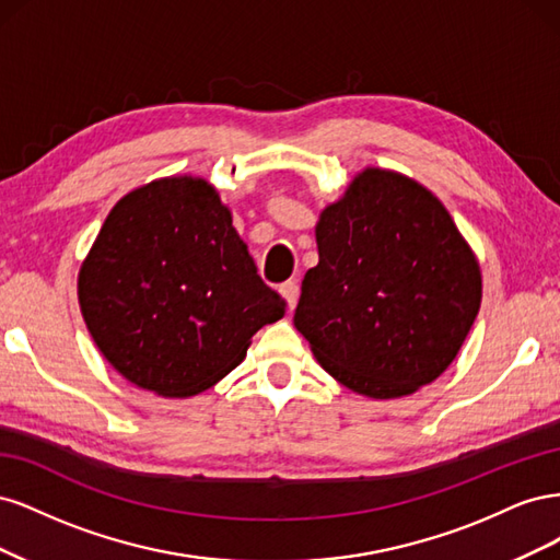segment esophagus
I'll list each match as a JSON object with an SVG mask.
<instances>
[{
    "label": "esophagus",
    "instance_id": "34e87169",
    "mask_svg": "<svg viewBox=\"0 0 560 560\" xmlns=\"http://www.w3.org/2000/svg\"><path fill=\"white\" fill-rule=\"evenodd\" d=\"M280 294L284 296V301H287V308H290V313L296 308V303H299V294H301V290H299V282L296 280H287L282 287H280Z\"/></svg>",
    "mask_w": 560,
    "mask_h": 560
}]
</instances>
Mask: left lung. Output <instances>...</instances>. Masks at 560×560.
I'll use <instances>...</instances> for the list:
<instances>
[{"label": "left lung", "instance_id": "left-lung-1", "mask_svg": "<svg viewBox=\"0 0 560 560\" xmlns=\"http://www.w3.org/2000/svg\"><path fill=\"white\" fill-rule=\"evenodd\" d=\"M294 327L354 393L393 399L448 369L481 306V270L425 186L366 167L315 226Z\"/></svg>", "mask_w": 560, "mask_h": 560}]
</instances>
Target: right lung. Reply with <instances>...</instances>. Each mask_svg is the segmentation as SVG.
Listing matches in <instances>:
<instances>
[{
  "label": "right lung",
  "instance_id": "1",
  "mask_svg": "<svg viewBox=\"0 0 560 560\" xmlns=\"http://www.w3.org/2000/svg\"><path fill=\"white\" fill-rule=\"evenodd\" d=\"M95 346L138 387L191 397L245 360L284 315L206 179L167 177L121 198L79 270Z\"/></svg>",
  "mask_w": 560,
  "mask_h": 560
}]
</instances>
